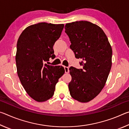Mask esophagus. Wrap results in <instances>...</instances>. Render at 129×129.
<instances>
[{
    "instance_id": "1",
    "label": "esophagus",
    "mask_w": 129,
    "mask_h": 129,
    "mask_svg": "<svg viewBox=\"0 0 129 129\" xmlns=\"http://www.w3.org/2000/svg\"><path fill=\"white\" fill-rule=\"evenodd\" d=\"M64 69H65V72L66 73H68L69 72V68L67 67H64Z\"/></svg>"
}]
</instances>
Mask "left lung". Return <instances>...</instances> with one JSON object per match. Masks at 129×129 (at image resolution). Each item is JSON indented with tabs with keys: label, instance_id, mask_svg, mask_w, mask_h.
Here are the masks:
<instances>
[{
	"label": "left lung",
	"instance_id": "left-lung-1",
	"mask_svg": "<svg viewBox=\"0 0 129 129\" xmlns=\"http://www.w3.org/2000/svg\"><path fill=\"white\" fill-rule=\"evenodd\" d=\"M69 36L76 58H81L82 69L70 67V94L77 101L88 102L101 92L112 67V49L108 39L99 26L87 21L67 23Z\"/></svg>",
	"mask_w": 129,
	"mask_h": 129
}]
</instances>
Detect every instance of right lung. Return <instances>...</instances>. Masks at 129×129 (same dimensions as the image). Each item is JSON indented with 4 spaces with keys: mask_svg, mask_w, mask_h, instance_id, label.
Returning <instances> with one entry per match:
<instances>
[{
    "mask_svg": "<svg viewBox=\"0 0 129 129\" xmlns=\"http://www.w3.org/2000/svg\"><path fill=\"white\" fill-rule=\"evenodd\" d=\"M64 27L63 24L47 23L31 25L23 30L17 40L15 57L17 75L26 92L36 101L52 98L56 84L65 73L62 66L46 63L50 57H55L53 47Z\"/></svg>",
    "mask_w": 129,
    "mask_h": 129,
    "instance_id": "add662e5",
    "label": "right lung"
}]
</instances>
